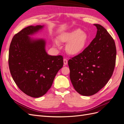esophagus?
<instances>
[{
    "mask_svg": "<svg viewBox=\"0 0 124 124\" xmlns=\"http://www.w3.org/2000/svg\"><path fill=\"white\" fill-rule=\"evenodd\" d=\"M63 63H64V65H67V63H68V61L66 59H63Z\"/></svg>",
    "mask_w": 124,
    "mask_h": 124,
    "instance_id": "esophagus-1",
    "label": "esophagus"
}]
</instances>
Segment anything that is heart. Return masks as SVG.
<instances>
[{"mask_svg":"<svg viewBox=\"0 0 124 124\" xmlns=\"http://www.w3.org/2000/svg\"><path fill=\"white\" fill-rule=\"evenodd\" d=\"M87 37L86 33L81 30L77 29L69 32L62 33L58 37V41L54 40L53 46L59 47L58 43H67L66 50L71 55H76L83 51L87 43Z\"/></svg>","mask_w":124,"mask_h":124,"instance_id":"b5f03b06","label":"heart"}]
</instances>
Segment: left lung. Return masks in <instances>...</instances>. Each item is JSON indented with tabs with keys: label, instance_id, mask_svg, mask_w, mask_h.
<instances>
[{
	"label": "left lung",
	"instance_id": "8db88e82",
	"mask_svg": "<svg viewBox=\"0 0 124 124\" xmlns=\"http://www.w3.org/2000/svg\"><path fill=\"white\" fill-rule=\"evenodd\" d=\"M95 38L80 54L68 61L70 78L80 95L95 94L106 85L112 76L116 62L115 42L107 30L99 24Z\"/></svg>",
	"mask_w": 124,
	"mask_h": 124
}]
</instances>
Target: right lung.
<instances>
[{
	"instance_id": "add662e5",
	"label": "right lung",
	"mask_w": 124,
	"mask_h": 124,
	"mask_svg": "<svg viewBox=\"0 0 124 124\" xmlns=\"http://www.w3.org/2000/svg\"><path fill=\"white\" fill-rule=\"evenodd\" d=\"M44 25L29 26L13 37L9 52V66L15 83L21 91L33 98L46 94L63 64L61 55H48L46 42L33 39Z\"/></svg>"
}]
</instances>
